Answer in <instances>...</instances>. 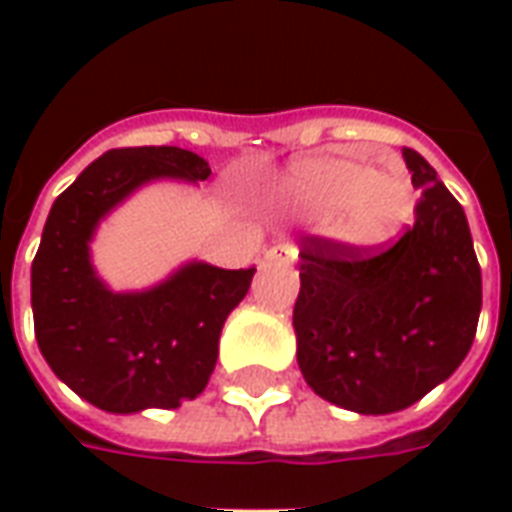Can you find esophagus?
I'll use <instances>...</instances> for the list:
<instances>
[{"label": "esophagus", "mask_w": 512, "mask_h": 512, "mask_svg": "<svg viewBox=\"0 0 512 512\" xmlns=\"http://www.w3.org/2000/svg\"><path fill=\"white\" fill-rule=\"evenodd\" d=\"M299 257V249L293 244H274L266 249V263H285L290 266Z\"/></svg>", "instance_id": "obj_1"}]
</instances>
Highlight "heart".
<instances>
[{
    "label": "heart",
    "instance_id": "obj_1",
    "mask_svg": "<svg viewBox=\"0 0 512 512\" xmlns=\"http://www.w3.org/2000/svg\"><path fill=\"white\" fill-rule=\"evenodd\" d=\"M277 200L304 219H326L337 238L356 246L384 244L411 216L406 180L337 156L290 164L277 183Z\"/></svg>",
    "mask_w": 512,
    "mask_h": 512
}]
</instances>
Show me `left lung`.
<instances>
[{"instance_id":"obj_1","label":"left lung","mask_w":512,"mask_h":512,"mask_svg":"<svg viewBox=\"0 0 512 512\" xmlns=\"http://www.w3.org/2000/svg\"><path fill=\"white\" fill-rule=\"evenodd\" d=\"M414 227L392 246L301 235L296 359L315 395L356 414H392L458 370L477 332L483 277L461 202L417 150Z\"/></svg>"}]
</instances>
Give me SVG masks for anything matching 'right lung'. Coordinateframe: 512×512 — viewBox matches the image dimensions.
Segmentation results:
<instances>
[{"label":"right lung","mask_w":512,"mask_h":512,"mask_svg":"<svg viewBox=\"0 0 512 512\" xmlns=\"http://www.w3.org/2000/svg\"><path fill=\"white\" fill-rule=\"evenodd\" d=\"M208 161L183 147H117L95 158L54 200L32 260L40 354L87 403L134 414L178 408L208 386L219 334L255 266L189 263L142 293H112L95 277L90 238L115 205L158 178L205 180Z\"/></svg>","instance_id":"add662e5"}]
</instances>
